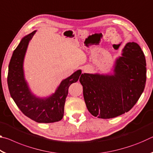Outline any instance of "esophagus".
Masks as SVG:
<instances>
[{
	"label": "esophagus",
	"instance_id": "esophagus-1",
	"mask_svg": "<svg viewBox=\"0 0 153 153\" xmlns=\"http://www.w3.org/2000/svg\"><path fill=\"white\" fill-rule=\"evenodd\" d=\"M84 71H85V70H84Z\"/></svg>",
	"mask_w": 153,
	"mask_h": 153
}]
</instances>
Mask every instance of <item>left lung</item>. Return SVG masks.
Instances as JSON below:
<instances>
[{
  "label": "left lung",
  "mask_w": 153,
  "mask_h": 153,
  "mask_svg": "<svg viewBox=\"0 0 153 153\" xmlns=\"http://www.w3.org/2000/svg\"><path fill=\"white\" fill-rule=\"evenodd\" d=\"M122 55L113 76L84 74L79 79L87 108L94 117L111 119L128 112L144 91L146 65L140 46L128 42Z\"/></svg>",
  "instance_id": "left-lung-1"
}]
</instances>
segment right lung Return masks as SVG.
Instances as JSON below:
<instances>
[{
	"label": "right lung",
	"mask_w": 153,
	"mask_h": 153,
	"mask_svg": "<svg viewBox=\"0 0 153 153\" xmlns=\"http://www.w3.org/2000/svg\"><path fill=\"white\" fill-rule=\"evenodd\" d=\"M35 32L33 31L25 36L13 51L7 76L9 90L15 104L25 116L38 123H53L63 118L69 87L79 79L80 75L82 76V71L77 70L63 80L51 97L45 99L35 97L28 88L23 70L25 51Z\"/></svg>",
	"instance_id": "right-lung-1"
}]
</instances>
